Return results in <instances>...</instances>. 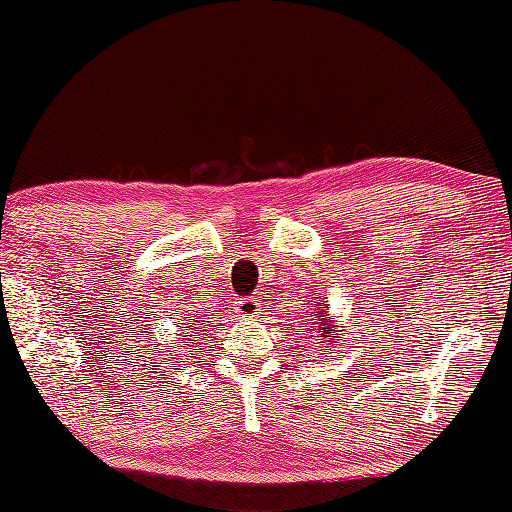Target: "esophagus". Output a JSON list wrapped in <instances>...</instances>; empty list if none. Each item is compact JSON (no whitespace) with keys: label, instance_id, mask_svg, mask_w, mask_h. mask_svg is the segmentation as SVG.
Segmentation results:
<instances>
[{"label":"esophagus","instance_id":"1","mask_svg":"<svg viewBox=\"0 0 512 512\" xmlns=\"http://www.w3.org/2000/svg\"><path fill=\"white\" fill-rule=\"evenodd\" d=\"M236 310L243 317H257V315H260V310H262V303H260V298H257V296H245V298H238V301H236Z\"/></svg>","mask_w":512,"mask_h":512}]
</instances>
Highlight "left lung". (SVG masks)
<instances>
[{
  "label": "left lung",
  "instance_id": "8db88e82",
  "mask_svg": "<svg viewBox=\"0 0 512 512\" xmlns=\"http://www.w3.org/2000/svg\"><path fill=\"white\" fill-rule=\"evenodd\" d=\"M310 308H315V305H310ZM308 317H313V315H308ZM332 317H327L325 315V310H317L315 308V322L313 325L317 327V332H322V339H327V337H332L334 332H337V325H332ZM342 332V330H339ZM327 342H330V339H327Z\"/></svg>",
  "mask_w": 512,
  "mask_h": 512
}]
</instances>
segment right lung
<instances>
[{
  "mask_svg": "<svg viewBox=\"0 0 512 512\" xmlns=\"http://www.w3.org/2000/svg\"><path fill=\"white\" fill-rule=\"evenodd\" d=\"M202 322H204V320H202ZM178 325H182V322H178Z\"/></svg>",
  "mask_w": 512,
  "mask_h": 512,
  "instance_id": "obj_1",
  "label": "right lung"
}]
</instances>
